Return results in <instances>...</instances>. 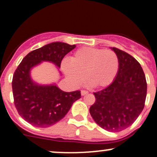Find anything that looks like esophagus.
<instances>
[{"mask_svg":"<svg viewBox=\"0 0 157 157\" xmlns=\"http://www.w3.org/2000/svg\"><path fill=\"white\" fill-rule=\"evenodd\" d=\"M88 92L86 91V90H81V95L82 96H85L86 94H87Z\"/></svg>","mask_w":157,"mask_h":157,"instance_id":"esophagus-1","label":"esophagus"}]
</instances>
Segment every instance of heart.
Masks as SVG:
<instances>
[{
  "label": "heart",
  "instance_id": "heart-1",
  "mask_svg": "<svg viewBox=\"0 0 157 157\" xmlns=\"http://www.w3.org/2000/svg\"><path fill=\"white\" fill-rule=\"evenodd\" d=\"M69 62L63 63L62 68L74 86L81 84L85 76L92 87H105L112 83L119 68V59L114 51L93 47L77 49Z\"/></svg>",
  "mask_w": 157,
  "mask_h": 157
}]
</instances>
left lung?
Segmentation results:
<instances>
[{
  "label": "left lung",
  "instance_id": "obj_1",
  "mask_svg": "<svg viewBox=\"0 0 157 157\" xmlns=\"http://www.w3.org/2000/svg\"><path fill=\"white\" fill-rule=\"evenodd\" d=\"M119 59L114 81L93 93L96 101L90 113L96 124L111 132L131 126L143 111L147 96V80L140 63L127 52L112 48Z\"/></svg>",
  "mask_w": 157,
  "mask_h": 157
}]
</instances>
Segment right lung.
<instances>
[{
  "instance_id": "add662e5",
  "label": "right lung",
  "mask_w": 157,
  "mask_h": 157,
  "mask_svg": "<svg viewBox=\"0 0 157 157\" xmlns=\"http://www.w3.org/2000/svg\"><path fill=\"white\" fill-rule=\"evenodd\" d=\"M76 47L64 42H52L30 52L19 64L12 80L14 105L19 115L38 128L52 126L62 119L72 104L81 97L80 90L64 92L55 85L40 86L32 80L30 70L41 61L58 67L64 57Z\"/></svg>"
}]
</instances>
